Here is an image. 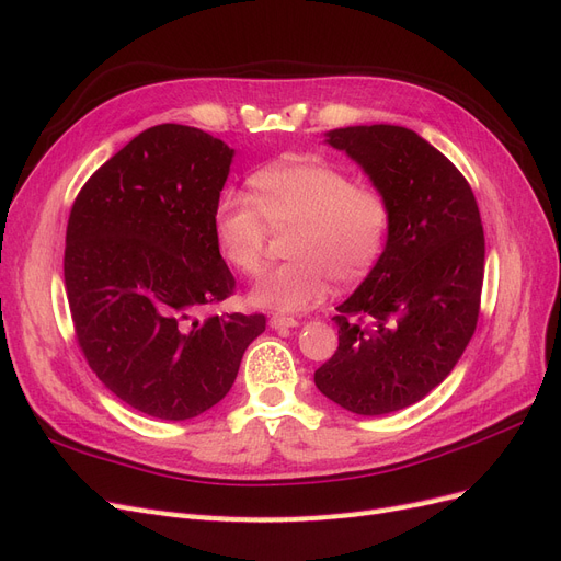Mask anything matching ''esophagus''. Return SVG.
<instances>
[{
	"label": "esophagus",
	"instance_id": "esophagus-1",
	"mask_svg": "<svg viewBox=\"0 0 561 561\" xmlns=\"http://www.w3.org/2000/svg\"><path fill=\"white\" fill-rule=\"evenodd\" d=\"M268 325L274 330H290V328L299 325V320L293 318V316H274L268 320Z\"/></svg>",
	"mask_w": 561,
	"mask_h": 561
}]
</instances>
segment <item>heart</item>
Returning <instances> with one entry per match:
<instances>
[{"instance_id":"b5f03b06","label":"heart","mask_w":561,"mask_h":561,"mask_svg":"<svg viewBox=\"0 0 561 561\" xmlns=\"http://www.w3.org/2000/svg\"><path fill=\"white\" fill-rule=\"evenodd\" d=\"M254 194L227 190L213 210L222 257L241 274H257L271 227H297L285 262L250 287L252 307L297 313L328 295L332 278L353 283L381 257L390 208L381 192L318 159L274 163L252 178Z\"/></svg>"}]
</instances>
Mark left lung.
Returning <instances> with one entry per match:
<instances>
[{
    "mask_svg": "<svg viewBox=\"0 0 561 561\" xmlns=\"http://www.w3.org/2000/svg\"><path fill=\"white\" fill-rule=\"evenodd\" d=\"M388 201L381 257L336 307L339 346L316 369L325 398L360 416L404 410L443 383L478 325L484 231L470 184L410 128L325 133Z\"/></svg>",
    "mask_w": 561,
    "mask_h": 561,
    "instance_id": "left-lung-1",
    "label": "left lung"
}]
</instances>
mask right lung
<instances>
[{"instance_id":"obj_1","label":"right lung","mask_w":561,"mask_h":561,"mask_svg":"<svg viewBox=\"0 0 561 561\" xmlns=\"http://www.w3.org/2000/svg\"><path fill=\"white\" fill-rule=\"evenodd\" d=\"M236 151L210 133L161 124L100 165L65 236L77 342L112 393L147 416L194 419L233 386L262 313H198L233 293L213 210Z\"/></svg>"}]
</instances>
